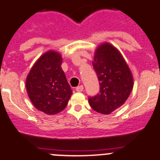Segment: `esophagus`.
<instances>
[{"label": "esophagus", "mask_w": 160, "mask_h": 160, "mask_svg": "<svg viewBox=\"0 0 160 160\" xmlns=\"http://www.w3.org/2000/svg\"><path fill=\"white\" fill-rule=\"evenodd\" d=\"M83 86L81 85V86H78V87H76V91H78V92H82V91H83Z\"/></svg>", "instance_id": "esophagus-1"}]
</instances>
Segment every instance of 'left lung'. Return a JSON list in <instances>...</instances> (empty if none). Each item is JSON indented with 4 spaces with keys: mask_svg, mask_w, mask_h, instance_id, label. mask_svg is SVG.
I'll list each match as a JSON object with an SVG mask.
<instances>
[{
    "mask_svg": "<svg viewBox=\"0 0 160 160\" xmlns=\"http://www.w3.org/2000/svg\"><path fill=\"white\" fill-rule=\"evenodd\" d=\"M99 82V92L89 97L93 110L110 114L125 103L133 87L131 71L122 55L110 43L99 45L92 62Z\"/></svg>",
    "mask_w": 160,
    "mask_h": 160,
    "instance_id": "1",
    "label": "left lung"
}]
</instances>
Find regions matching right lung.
I'll return each mask as SVG.
<instances>
[{
    "label": "right lung",
    "mask_w": 160,
    "mask_h": 160,
    "mask_svg": "<svg viewBox=\"0 0 160 160\" xmlns=\"http://www.w3.org/2000/svg\"><path fill=\"white\" fill-rule=\"evenodd\" d=\"M61 64V54L48 51L39 57L27 77L26 87L31 103L48 115L63 111L73 94Z\"/></svg>",
    "instance_id": "obj_1"
}]
</instances>
